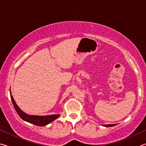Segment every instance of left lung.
I'll list each match as a JSON object with an SVG mask.
<instances>
[{"mask_svg":"<svg viewBox=\"0 0 146 146\" xmlns=\"http://www.w3.org/2000/svg\"><path fill=\"white\" fill-rule=\"evenodd\" d=\"M116 124H107V125H104V126L106 127H111V126H115Z\"/></svg>","mask_w":146,"mask_h":146,"instance_id":"1","label":"left lung"}]
</instances>
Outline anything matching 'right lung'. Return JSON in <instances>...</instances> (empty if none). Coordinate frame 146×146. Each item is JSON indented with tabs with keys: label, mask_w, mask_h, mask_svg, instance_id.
Here are the masks:
<instances>
[{
	"label": "right lung",
	"mask_w": 146,
	"mask_h": 146,
	"mask_svg": "<svg viewBox=\"0 0 146 146\" xmlns=\"http://www.w3.org/2000/svg\"><path fill=\"white\" fill-rule=\"evenodd\" d=\"M10 96H11V99L12 103L13 104L14 108L16 110L17 113L19 114V115L25 121H27L29 123H31L38 126H43L50 123L51 122L54 121L55 119L58 118L60 117V115H46V116H38V115H27L24 111H22L19 108V107L17 105L16 103L14 100L13 98L11 95V92H10Z\"/></svg>",
	"instance_id": "right-lung-1"
}]
</instances>
